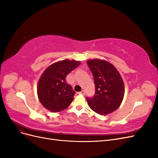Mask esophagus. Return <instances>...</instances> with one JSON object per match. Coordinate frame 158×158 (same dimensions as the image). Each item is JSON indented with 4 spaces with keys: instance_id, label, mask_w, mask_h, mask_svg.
<instances>
[{
    "instance_id": "esophagus-1",
    "label": "esophagus",
    "mask_w": 158,
    "mask_h": 158,
    "mask_svg": "<svg viewBox=\"0 0 158 158\" xmlns=\"http://www.w3.org/2000/svg\"><path fill=\"white\" fill-rule=\"evenodd\" d=\"M85 91L84 90H82L81 91V92H78V94H82V95H85Z\"/></svg>"
}]
</instances>
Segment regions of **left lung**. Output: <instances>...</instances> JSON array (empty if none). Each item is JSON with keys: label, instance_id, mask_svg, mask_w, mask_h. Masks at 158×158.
<instances>
[{"label": "left lung", "instance_id": "obj_1", "mask_svg": "<svg viewBox=\"0 0 158 158\" xmlns=\"http://www.w3.org/2000/svg\"><path fill=\"white\" fill-rule=\"evenodd\" d=\"M95 83V94L86 98L89 107L99 114L115 111L123 101L125 86L121 76L114 66L106 60L87 61Z\"/></svg>", "mask_w": 158, "mask_h": 158}]
</instances>
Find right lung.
<instances>
[{"label": "right lung", "mask_w": 158, "mask_h": 158, "mask_svg": "<svg viewBox=\"0 0 158 158\" xmlns=\"http://www.w3.org/2000/svg\"><path fill=\"white\" fill-rule=\"evenodd\" d=\"M80 64V61L65 59L45 69L37 84L38 98L45 108L56 113L70 106L75 92L66 82V77Z\"/></svg>", "instance_id": "1"}]
</instances>
